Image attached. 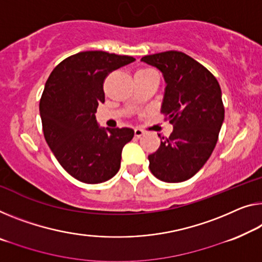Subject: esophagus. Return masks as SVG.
<instances>
[{"label": "esophagus", "instance_id": "obj_1", "mask_svg": "<svg viewBox=\"0 0 262 262\" xmlns=\"http://www.w3.org/2000/svg\"><path fill=\"white\" fill-rule=\"evenodd\" d=\"M144 134H145V131L142 130V128H139V127L135 128V136L137 137V138H140V137H142Z\"/></svg>", "mask_w": 262, "mask_h": 262}]
</instances>
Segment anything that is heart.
Instances as JSON below:
<instances>
[{
	"mask_svg": "<svg viewBox=\"0 0 262 262\" xmlns=\"http://www.w3.org/2000/svg\"><path fill=\"white\" fill-rule=\"evenodd\" d=\"M142 70H150V69H142Z\"/></svg>",
	"mask_w": 262,
	"mask_h": 262,
	"instance_id": "1",
	"label": "heart"
}]
</instances>
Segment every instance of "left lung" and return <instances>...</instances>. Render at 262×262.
<instances>
[{
    "instance_id": "1",
    "label": "left lung",
    "mask_w": 262,
    "mask_h": 262,
    "mask_svg": "<svg viewBox=\"0 0 262 262\" xmlns=\"http://www.w3.org/2000/svg\"><path fill=\"white\" fill-rule=\"evenodd\" d=\"M142 61L163 72L166 82L160 112L173 125L168 138L148 156L150 171L165 183L192 178L210 158L225 117L218 80L182 51L144 56Z\"/></svg>"
}]
</instances>
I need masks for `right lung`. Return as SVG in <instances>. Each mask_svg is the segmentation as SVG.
Returning <instances> with one entry per match:
<instances>
[{
    "label": "right lung",
    "instance_id": "1",
    "mask_svg": "<svg viewBox=\"0 0 262 262\" xmlns=\"http://www.w3.org/2000/svg\"><path fill=\"white\" fill-rule=\"evenodd\" d=\"M134 61L131 56L82 51L59 63L47 80L39 100L44 138L61 166L79 182L111 179L124 145L134 138L132 128H100L95 116L105 102L107 75Z\"/></svg>",
    "mask_w": 262,
    "mask_h": 262
}]
</instances>
